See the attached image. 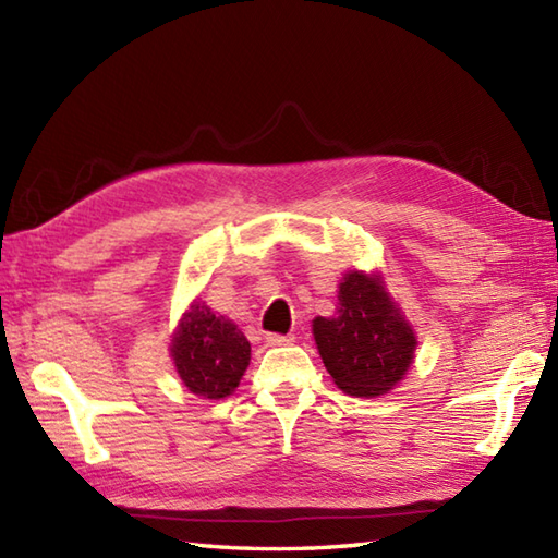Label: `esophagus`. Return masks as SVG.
<instances>
[{"label":"esophagus","instance_id":"34e87169","mask_svg":"<svg viewBox=\"0 0 558 558\" xmlns=\"http://www.w3.org/2000/svg\"><path fill=\"white\" fill-rule=\"evenodd\" d=\"M290 342H294L292 336H278V333H268V336H266V345H270V348L290 345Z\"/></svg>","mask_w":558,"mask_h":558}]
</instances>
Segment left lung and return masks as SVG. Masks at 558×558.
I'll return each mask as SVG.
<instances>
[{
  "label": "left lung",
  "mask_w": 558,
  "mask_h": 558,
  "mask_svg": "<svg viewBox=\"0 0 558 558\" xmlns=\"http://www.w3.org/2000/svg\"><path fill=\"white\" fill-rule=\"evenodd\" d=\"M314 340L336 386L360 398L384 396L393 388L410 369L417 348L381 280L360 270L340 282L336 316L314 318Z\"/></svg>",
  "instance_id": "1"
}]
</instances>
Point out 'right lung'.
Listing matches in <instances>:
<instances>
[{
	"label": "right lung",
	"mask_w": 558,
	"mask_h": 558,
	"mask_svg": "<svg viewBox=\"0 0 558 558\" xmlns=\"http://www.w3.org/2000/svg\"><path fill=\"white\" fill-rule=\"evenodd\" d=\"M252 345L228 318L216 316L206 304H192L172 340L177 374L192 393L220 400L240 386Z\"/></svg>",
	"instance_id": "right-lung-1"
}]
</instances>
